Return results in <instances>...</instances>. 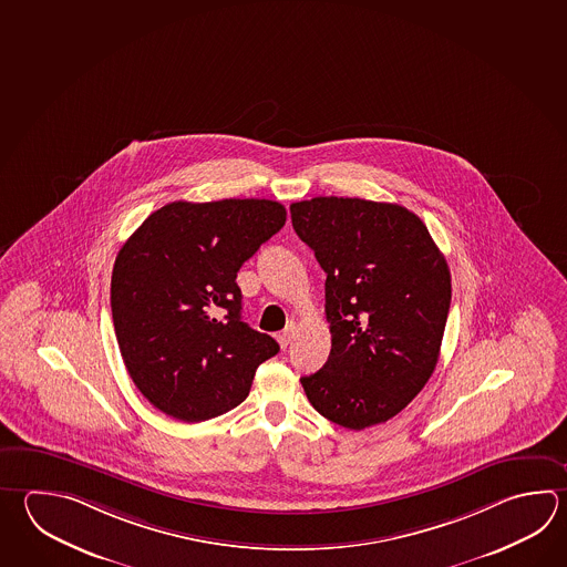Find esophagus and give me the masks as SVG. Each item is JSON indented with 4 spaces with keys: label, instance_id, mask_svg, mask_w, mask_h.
Returning <instances> with one entry per match:
<instances>
[{
    "label": "esophagus",
    "instance_id": "1",
    "mask_svg": "<svg viewBox=\"0 0 567 567\" xmlns=\"http://www.w3.org/2000/svg\"><path fill=\"white\" fill-rule=\"evenodd\" d=\"M292 337H295V324H289L285 331H280L277 334V341L282 349H287L289 347L290 341H292Z\"/></svg>",
    "mask_w": 567,
    "mask_h": 567
}]
</instances>
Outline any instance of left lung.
I'll use <instances>...</instances> for the list:
<instances>
[{"mask_svg": "<svg viewBox=\"0 0 567 567\" xmlns=\"http://www.w3.org/2000/svg\"><path fill=\"white\" fill-rule=\"evenodd\" d=\"M292 228L324 280L331 354L300 377L310 405L341 427L401 413L437 364L451 305L447 260L405 206L317 196L290 204Z\"/></svg>", "mask_w": 567, "mask_h": 567, "instance_id": "8db88e82", "label": "left lung"}]
</instances>
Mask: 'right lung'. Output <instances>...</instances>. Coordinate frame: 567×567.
<instances>
[{"label": "right lung", "instance_id": "add662e5", "mask_svg": "<svg viewBox=\"0 0 567 567\" xmlns=\"http://www.w3.org/2000/svg\"><path fill=\"white\" fill-rule=\"evenodd\" d=\"M287 223L275 200L171 203L120 248L112 319L134 385L162 413L198 423L248 396L278 342L240 319L236 272Z\"/></svg>", "mask_w": 567, "mask_h": 567}]
</instances>
